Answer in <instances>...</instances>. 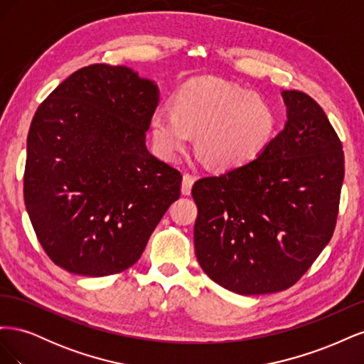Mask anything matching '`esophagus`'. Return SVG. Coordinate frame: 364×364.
<instances>
[{"instance_id": "1", "label": "esophagus", "mask_w": 364, "mask_h": 364, "mask_svg": "<svg viewBox=\"0 0 364 364\" xmlns=\"http://www.w3.org/2000/svg\"><path fill=\"white\" fill-rule=\"evenodd\" d=\"M194 181H196V178H194L193 174H190V173H185V174H183V179H182V193H183L185 196H188V194L191 193V186H193Z\"/></svg>"}]
</instances>
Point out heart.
<instances>
[{"mask_svg": "<svg viewBox=\"0 0 364 364\" xmlns=\"http://www.w3.org/2000/svg\"><path fill=\"white\" fill-rule=\"evenodd\" d=\"M150 129L164 158L182 155L191 134H197V149L213 167L235 168L267 149L277 135L278 117L264 97L203 75L179 87L173 109H155Z\"/></svg>", "mask_w": 364, "mask_h": 364, "instance_id": "1", "label": "heart"}]
</instances>
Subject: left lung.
<instances>
[{"mask_svg": "<svg viewBox=\"0 0 364 364\" xmlns=\"http://www.w3.org/2000/svg\"><path fill=\"white\" fill-rule=\"evenodd\" d=\"M287 123L261 155L193 185L202 270L237 294L290 289L331 240L345 178L341 141L323 109L284 91Z\"/></svg>", "mask_w": 364, "mask_h": 364, "instance_id": "obj_1", "label": "left lung"}]
</instances>
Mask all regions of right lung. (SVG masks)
<instances>
[{"mask_svg":"<svg viewBox=\"0 0 364 364\" xmlns=\"http://www.w3.org/2000/svg\"><path fill=\"white\" fill-rule=\"evenodd\" d=\"M158 102L153 82L95 63L39 105L27 138L24 202L56 266L83 277L132 267L179 199L181 171L146 146Z\"/></svg>","mask_w":364,"mask_h":364,"instance_id":"add662e5","label":"right lung"}]
</instances>
